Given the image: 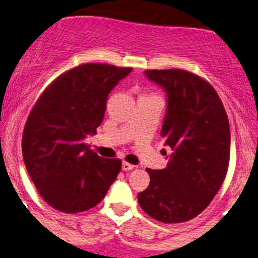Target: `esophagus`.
I'll use <instances>...</instances> for the list:
<instances>
[{"label":"esophagus","mask_w":258,"mask_h":258,"mask_svg":"<svg viewBox=\"0 0 258 258\" xmlns=\"http://www.w3.org/2000/svg\"><path fill=\"white\" fill-rule=\"evenodd\" d=\"M121 169L124 170V171H129V170H133L134 169V165L129 164V162H122L121 165Z\"/></svg>","instance_id":"obj_1"}]
</instances>
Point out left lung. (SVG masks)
<instances>
[{
    "instance_id": "8db88e82",
    "label": "left lung",
    "mask_w": 258,
    "mask_h": 258,
    "mask_svg": "<svg viewBox=\"0 0 258 258\" xmlns=\"http://www.w3.org/2000/svg\"><path fill=\"white\" fill-rule=\"evenodd\" d=\"M145 75L166 93L161 137L171 155L165 169H147L150 185L138 193V203L155 220L183 223L209 206L225 179L229 120L220 97L202 78L179 69Z\"/></svg>"
}]
</instances>
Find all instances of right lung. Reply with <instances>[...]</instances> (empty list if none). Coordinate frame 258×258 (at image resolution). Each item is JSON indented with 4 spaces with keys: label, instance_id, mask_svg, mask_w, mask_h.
<instances>
[{
    "label": "right lung",
    "instance_id": "1",
    "mask_svg": "<svg viewBox=\"0 0 258 258\" xmlns=\"http://www.w3.org/2000/svg\"><path fill=\"white\" fill-rule=\"evenodd\" d=\"M132 68L84 63L58 77L33 107L23 133L28 174L49 206L66 214L92 209L121 170L119 158L89 150L88 136L102 122L113 87Z\"/></svg>",
    "mask_w": 258,
    "mask_h": 258
}]
</instances>
